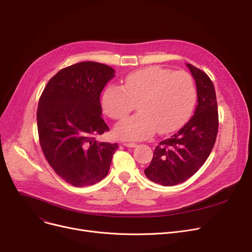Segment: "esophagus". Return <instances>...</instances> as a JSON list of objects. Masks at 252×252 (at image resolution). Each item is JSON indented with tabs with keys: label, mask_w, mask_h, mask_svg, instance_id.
Instances as JSON below:
<instances>
[{
	"label": "esophagus",
	"mask_w": 252,
	"mask_h": 252,
	"mask_svg": "<svg viewBox=\"0 0 252 252\" xmlns=\"http://www.w3.org/2000/svg\"><path fill=\"white\" fill-rule=\"evenodd\" d=\"M124 145L126 147H130V148H135V147L138 146L136 143H131V142H125Z\"/></svg>",
	"instance_id": "1"
}]
</instances>
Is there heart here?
Here are the masks:
<instances>
[{
  "mask_svg": "<svg viewBox=\"0 0 252 252\" xmlns=\"http://www.w3.org/2000/svg\"><path fill=\"white\" fill-rule=\"evenodd\" d=\"M196 87L186 71L149 66L129 73L125 85L109 84L102 93L101 105L108 117L119 121L134 110L140 113L116 125L114 133L124 140H144L156 131L166 134L187 121L196 103Z\"/></svg>",
  "mask_w": 252,
  "mask_h": 252,
  "instance_id": "obj_1",
  "label": "heart"
}]
</instances>
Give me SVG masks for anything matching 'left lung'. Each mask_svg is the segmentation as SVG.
<instances>
[{"label":"left lung","instance_id":"8db88e82","mask_svg":"<svg viewBox=\"0 0 252 252\" xmlns=\"http://www.w3.org/2000/svg\"><path fill=\"white\" fill-rule=\"evenodd\" d=\"M197 88L194 115L178 133L157 145L145 175L162 186H175L196 174L213 150L219 130L216 90L209 76L187 63Z\"/></svg>","mask_w":252,"mask_h":252}]
</instances>
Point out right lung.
Returning <instances> with one entry per match:
<instances>
[{"label":"right lung","instance_id":"right-lung-1","mask_svg":"<svg viewBox=\"0 0 252 252\" xmlns=\"http://www.w3.org/2000/svg\"><path fill=\"white\" fill-rule=\"evenodd\" d=\"M113 76L108 65L79 62L59 70L39 97V145L51 167L72 186L103 180L118 148L117 143L97 141L109 130L101 117L100 94Z\"/></svg>","mask_w":252,"mask_h":252}]
</instances>
